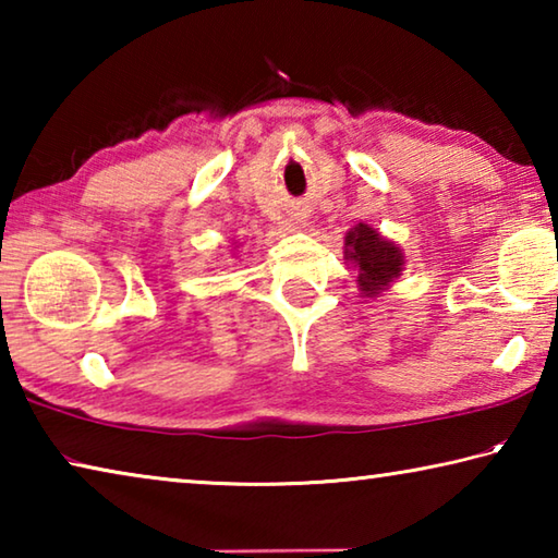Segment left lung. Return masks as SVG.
Listing matches in <instances>:
<instances>
[{"label":"left lung","instance_id":"8db88e82","mask_svg":"<svg viewBox=\"0 0 558 558\" xmlns=\"http://www.w3.org/2000/svg\"><path fill=\"white\" fill-rule=\"evenodd\" d=\"M344 260L359 270L356 286L364 298H379L399 280L405 266L401 245L381 235L379 229L359 221L344 235Z\"/></svg>","mask_w":558,"mask_h":558}]
</instances>
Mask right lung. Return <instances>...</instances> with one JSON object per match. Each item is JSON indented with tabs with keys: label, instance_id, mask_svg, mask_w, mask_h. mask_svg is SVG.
<instances>
[{
	"label": "right lung",
	"instance_id": "right-lung-1",
	"mask_svg": "<svg viewBox=\"0 0 558 558\" xmlns=\"http://www.w3.org/2000/svg\"><path fill=\"white\" fill-rule=\"evenodd\" d=\"M235 251H239V245H235Z\"/></svg>",
	"mask_w": 558,
	"mask_h": 558
}]
</instances>
